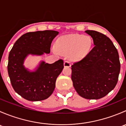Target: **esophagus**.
Returning a JSON list of instances; mask_svg holds the SVG:
<instances>
[{
	"label": "esophagus",
	"mask_w": 126,
	"mask_h": 126,
	"mask_svg": "<svg viewBox=\"0 0 126 126\" xmlns=\"http://www.w3.org/2000/svg\"><path fill=\"white\" fill-rule=\"evenodd\" d=\"M71 64L69 61H65L64 62V67H71Z\"/></svg>",
	"instance_id": "obj_1"
}]
</instances>
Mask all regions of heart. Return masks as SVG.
Listing matches in <instances>:
<instances>
[{
    "label": "heart",
    "instance_id": "1",
    "mask_svg": "<svg viewBox=\"0 0 126 126\" xmlns=\"http://www.w3.org/2000/svg\"><path fill=\"white\" fill-rule=\"evenodd\" d=\"M91 40L90 37L80 35H71L60 38L56 43L57 49L61 53H71V58L79 60L90 52ZM56 51V49H54Z\"/></svg>",
    "mask_w": 126,
    "mask_h": 126
}]
</instances>
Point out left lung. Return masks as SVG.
<instances>
[{
    "mask_svg": "<svg viewBox=\"0 0 126 126\" xmlns=\"http://www.w3.org/2000/svg\"><path fill=\"white\" fill-rule=\"evenodd\" d=\"M93 39L94 47L71 66V80L77 93L87 99L106 96L117 84L120 72L118 50L106 35L86 30Z\"/></svg>",
    "mask_w": 126,
    "mask_h": 126,
    "instance_id": "1",
    "label": "left lung"
}]
</instances>
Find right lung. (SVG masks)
I'll return each instance as SVG.
<instances>
[{"label": "right lung", "instance_id": "add662e5", "mask_svg": "<svg viewBox=\"0 0 126 126\" xmlns=\"http://www.w3.org/2000/svg\"><path fill=\"white\" fill-rule=\"evenodd\" d=\"M58 34L54 30H44L24 34L14 44L8 56V72L14 90L25 99L40 101L47 99L55 87L57 77L64 68L63 60L52 64L43 62L35 72L23 66L28 54H49L53 39Z\"/></svg>", "mask_w": 126, "mask_h": 126}]
</instances>
